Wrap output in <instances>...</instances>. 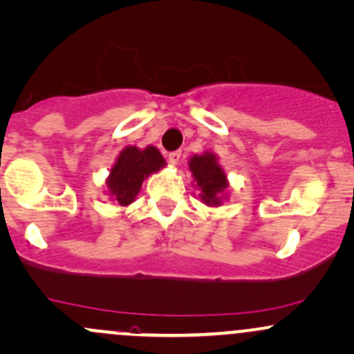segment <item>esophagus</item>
<instances>
[{"label": "esophagus", "mask_w": 354, "mask_h": 354, "mask_svg": "<svg viewBox=\"0 0 354 354\" xmlns=\"http://www.w3.org/2000/svg\"><path fill=\"white\" fill-rule=\"evenodd\" d=\"M180 158H181V151H173V153L168 154L171 165H178V162H180Z\"/></svg>", "instance_id": "obj_1"}]
</instances>
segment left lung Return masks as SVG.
<instances>
[{"label":"left lung","mask_w":354,"mask_h":354,"mask_svg":"<svg viewBox=\"0 0 354 354\" xmlns=\"http://www.w3.org/2000/svg\"><path fill=\"white\" fill-rule=\"evenodd\" d=\"M189 171L195 180V186L200 189V200L208 207H220L227 195L228 180L218 158L213 153H203L192 156L188 162Z\"/></svg>","instance_id":"left-lung-1"}]
</instances>
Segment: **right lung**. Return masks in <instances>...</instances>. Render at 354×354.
<instances>
[{"label": "right lung", "instance_id": "add662e5", "mask_svg": "<svg viewBox=\"0 0 354 354\" xmlns=\"http://www.w3.org/2000/svg\"><path fill=\"white\" fill-rule=\"evenodd\" d=\"M165 166V158L154 146H147L145 149L136 146L124 147L106 181L109 195L120 207H127L138 196L142 181Z\"/></svg>", "mask_w": 354, "mask_h": 354}]
</instances>
